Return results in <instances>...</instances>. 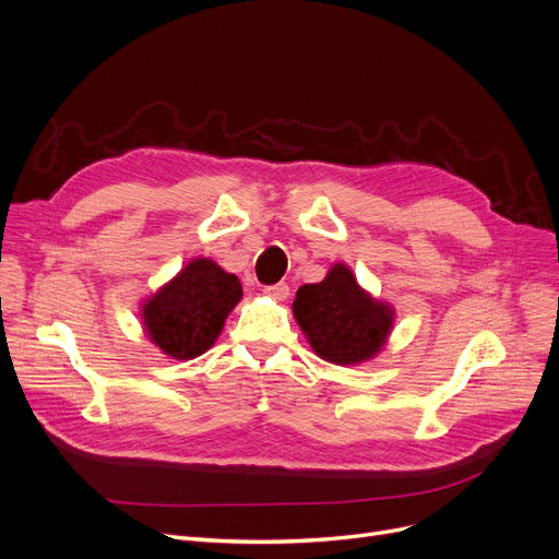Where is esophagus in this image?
<instances>
[{"label":"esophagus","instance_id":"1","mask_svg":"<svg viewBox=\"0 0 559 559\" xmlns=\"http://www.w3.org/2000/svg\"><path fill=\"white\" fill-rule=\"evenodd\" d=\"M265 294L272 296V299L276 301H285L289 296V285L287 283H276V285H267L265 287Z\"/></svg>","mask_w":559,"mask_h":559}]
</instances>
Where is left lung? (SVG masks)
<instances>
[{"label":"left lung","mask_w":559,"mask_h":559,"mask_svg":"<svg viewBox=\"0 0 559 559\" xmlns=\"http://www.w3.org/2000/svg\"><path fill=\"white\" fill-rule=\"evenodd\" d=\"M292 312L312 350L337 366L376 357L393 328V308L364 292L344 263L321 283L299 287Z\"/></svg>","instance_id":"left-lung-1"}]
</instances>
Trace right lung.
<instances>
[{
	"mask_svg": "<svg viewBox=\"0 0 559 559\" xmlns=\"http://www.w3.org/2000/svg\"><path fill=\"white\" fill-rule=\"evenodd\" d=\"M242 299L236 274L195 258L141 306L147 337L173 359H193L219 337L229 312Z\"/></svg>",
	"mask_w": 559,
	"mask_h": 559,
	"instance_id": "1",
	"label": "right lung"
}]
</instances>
